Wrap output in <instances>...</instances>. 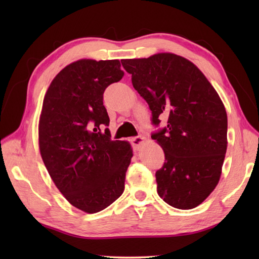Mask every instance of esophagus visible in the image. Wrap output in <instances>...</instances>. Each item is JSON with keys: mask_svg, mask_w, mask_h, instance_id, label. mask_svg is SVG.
I'll use <instances>...</instances> for the list:
<instances>
[{"mask_svg": "<svg viewBox=\"0 0 259 259\" xmlns=\"http://www.w3.org/2000/svg\"><path fill=\"white\" fill-rule=\"evenodd\" d=\"M145 141V138L142 136H137V137H134L133 139H131V144H133L135 150H139V148L141 147V145L144 144Z\"/></svg>", "mask_w": 259, "mask_h": 259, "instance_id": "1", "label": "esophagus"}]
</instances>
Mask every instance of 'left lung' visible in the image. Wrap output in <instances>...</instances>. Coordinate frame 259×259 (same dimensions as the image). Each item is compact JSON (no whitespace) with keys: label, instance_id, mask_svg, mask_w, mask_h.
<instances>
[{"label":"left lung","instance_id":"8db88e82","mask_svg":"<svg viewBox=\"0 0 259 259\" xmlns=\"http://www.w3.org/2000/svg\"><path fill=\"white\" fill-rule=\"evenodd\" d=\"M135 89L147 101L151 135L164 152L157 192L178 209H192L216 188L227 150V113L210 82L196 65L174 53L121 60Z\"/></svg>","mask_w":259,"mask_h":259}]
</instances>
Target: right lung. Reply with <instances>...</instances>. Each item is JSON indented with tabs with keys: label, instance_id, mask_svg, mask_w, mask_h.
Returning a JSON list of instances; mask_svg holds the SVG:
<instances>
[{
	"label": "right lung",
	"instance_id": "right-lung-1",
	"mask_svg": "<svg viewBox=\"0 0 259 259\" xmlns=\"http://www.w3.org/2000/svg\"><path fill=\"white\" fill-rule=\"evenodd\" d=\"M120 67L119 60L75 61L57 74L43 100V162L65 199L88 213L103 210L122 195L133 158L129 142L111 140L106 128L103 92L122 79Z\"/></svg>",
	"mask_w": 259,
	"mask_h": 259
}]
</instances>
